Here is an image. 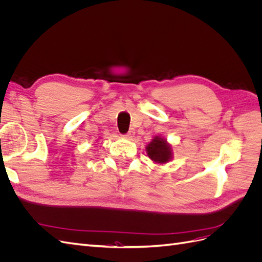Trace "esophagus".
Segmentation results:
<instances>
[{
  "label": "esophagus",
  "instance_id": "34e87169",
  "mask_svg": "<svg viewBox=\"0 0 262 262\" xmlns=\"http://www.w3.org/2000/svg\"><path fill=\"white\" fill-rule=\"evenodd\" d=\"M134 134H136V132H134V130H133V129H131L128 133L125 134L124 138H125V139H128V140H132V139L134 138Z\"/></svg>",
  "mask_w": 262,
  "mask_h": 262
}]
</instances>
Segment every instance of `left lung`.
<instances>
[{
	"mask_svg": "<svg viewBox=\"0 0 262 262\" xmlns=\"http://www.w3.org/2000/svg\"><path fill=\"white\" fill-rule=\"evenodd\" d=\"M145 150L149 160L155 164L163 165L172 160V146L161 136H155L146 145Z\"/></svg>",
	"mask_w": 262,
	"mask_h": 262,
	"instance_id": "obj_1",
	"label": "left lung"
}]
</instances>
